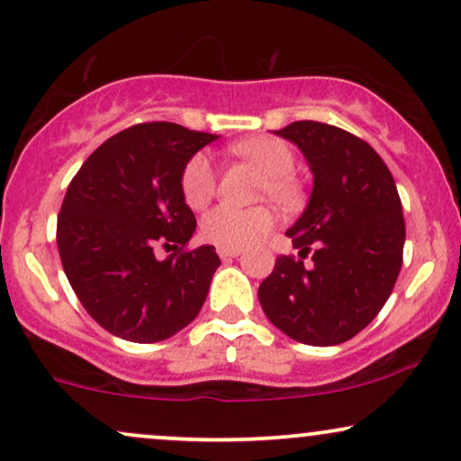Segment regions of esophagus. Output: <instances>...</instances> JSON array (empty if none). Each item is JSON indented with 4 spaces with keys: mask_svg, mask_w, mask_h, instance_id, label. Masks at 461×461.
Returning <instances> with one entry per match:
<instances>
[{
    "mask_svg": "<svg viewBox=\"0 0 461 461\" xmlns=\"http://www.w3.org/2000/svg\"><path fill=\"white\" fill-rule=\"evenodd\" d=\"M241 248H217V255H220V258H235V257H240L241 255Z\"/></svg>",
    "mask_w": 461,
    "mask_h": 461,
    "instance_id": "1",
    "label": "esophagus"
}]
</instances>
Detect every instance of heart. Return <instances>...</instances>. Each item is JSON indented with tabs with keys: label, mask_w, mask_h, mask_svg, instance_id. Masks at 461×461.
<instances>
[{
	"label": "heart",
	"mask_w": 461,
	"mask_h": 461,
	"mask_svg": "<svg viewBox=\"0 0 461 461\" xmlns=\"http://www.w3.org/2000/svg\"><path fill=\"white\" fill-rule=\"evenodd\" d=\"M232 149L267 174L266 194H270L274 200L289 203L296 198V183L292 178L296 157L285 141L274 137H255L235 143ZM215 167L209 154H194L180 176L185 203L191 209H203L215 195ZM274 221V213L266 206L237 209L232 204H220L203 217L200 232L206 241L220 248H244L267 235Z\"/></svg>",
	"instance_id": "obj_1"
}]
</instances>
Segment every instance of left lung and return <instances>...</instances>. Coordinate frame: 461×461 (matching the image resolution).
I'll list each match as a JSON object with an SVG mask.
<instances>
[{"mask_svg":"<svg viewBox=\"0 0 461 461\" xmlns=\"http://www.w3.org/2000/svg\"><path fill=\"white\" fill-rule=\"evenodd\" d=\"M274 132L304 154L313 189L287 229L300 258H276L258 303L296 342L342 344L376 318L401 272L405 220L396 183L384 158L342 128L294 122Z\"/></svg>","mask_w":461,"mask_h":461,"instance_id":"left-lung-1","label":"left lung"}]
</instances>
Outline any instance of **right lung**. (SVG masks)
<instances>
[{
  "mask_svg": "<svg viewBox=\"0 0 461 461\" xmlns=\"http://www.w3.org/2000/svg\"><path fill=\"white\" fill-rule=\"evenodd\" d=\"M217 134L137 123L82 163L59 215L60 261L86 313L117 338H172L203 309L220 267L213 246L183 252L195 230L180 189L185 165ZM158 243L181 246L158 262Z\"/></svg>",
  "mask_w": 461,
  "mask_h": 461,
  "instance_id": "add662e5",
  "label": "right lung"
}]
</instances>
